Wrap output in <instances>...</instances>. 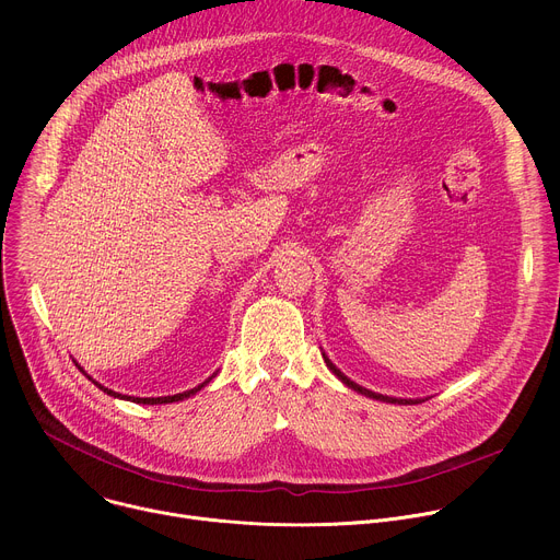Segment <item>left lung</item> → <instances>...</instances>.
I'll list each match as a JSON object with an SVG mask.
<instances>
[{
	"instance_id": "left-lung-1",
	"label": "left lung",
	"mask_w": 560,
	"mask_h": 560,
	"mask_svg": "<svg viewBox=\"0 0 560 560\" xmlns=\"http://www.w3.org/2000/svg\"><path fill=\"white\" fill-rule=\"evenodd\" d=\"M322 354H324V361H326V365L330 368V372H332L343 385H348L350 389H354V392H359V394H363V396H368V398H376V401H383V404H398V406H415V404H423V401H425V398H398V396H387V394L372 392V389H368V387L354 383L352 378H348V376L328 359V354H326L324 350H322Z\"/></svg>"
}]
</instances>
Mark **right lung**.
I'll list each match as a JSON object with an SVG mask.
<instances>
[{
	"mask_svg": "<svg viewBox=\"0 0 560 560\" xmlns=\"http://www.w3.org/2000/svg\"><path fill=\"white\" fill-rule=\"evenodd\" d=\"M74 365L84 372V368L79 365L77 361H74ZM86 374V372H84ZM89 376V374H86ZM212 376H217V372L212 374ZM212 376H208L203 383H199L197 387H192V389H186V392H179V394H173V396H145V398H141V396H128V394H119V392H115V389H108V387H104L102 383H97L93 376H89L100 389H104L108 396H115V398H121V401H132V404H141V406H166V404H177V401H184V398H190L192 394H197L201 387H206L210 381H212Z\"/></svg>",
	"mask_w": 560,
	"mask_h": 560,
	"instance_id": "1",
	"label": "right lung"
}]
</instances>
